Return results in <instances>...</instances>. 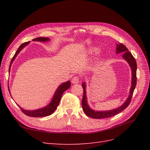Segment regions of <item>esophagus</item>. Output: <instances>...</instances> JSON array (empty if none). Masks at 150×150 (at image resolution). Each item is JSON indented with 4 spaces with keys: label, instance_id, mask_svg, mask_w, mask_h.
<instances>
[{
    "label": "esophagus",
    "instance_id": "esophagus-1",
    "mask_svg": "<svg viewBox=\"0 0 150 150\" xmlns=\"http://www.w3.org/2000/svg\"><path fill=\"white\" fill-rule=\"evenodd\" d=\"M79 81V76H75L72 79L71 82L72 84H78Z\"/></svg>",
    "mask_w": 150,
    "mask_h": 150
}]
</instances>
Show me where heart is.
Returning a JSON list of instances; mask_svg holds the SVG:
<instances>
[{
	"label": "heart",
	"mask_w": 150,
	"mask_h": 150,
	"mask_svg": "<svg viewBox=\"0 0 150 150\" xmlns=\"http://www.w3.org/2000/svg\"><path fill=\"white\" fill-rule=\"evenodd\" d=\"M99 48L96 46H92L88 49V53L90 54H94L99 52Z\"/></svg>",
	"instance_id": "obj_1"
}]
</instances>
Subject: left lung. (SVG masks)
<instances>
[{"label":"left lung","instance_id":"1","mask_svg":"<svg viewBox=\"0 0 150 150\" xmlns=\"http://www.w3.org/2000/svg\"><path fill=\"white\" fill-rule=\"evenodd\" d=\"M123 53L122 54V57L129 63V66L131 67L132 70V83H131V88L130 89L129 95L126 99L125 103L122 105L118 108H116L115 110H111V111H94L91 109H90L89 106L88 105L87 100H86V85L85 83L82 84V86L83 88V97L82 99V106L83 110L85 114L88 116L92 117L94 119H103V118H107V117H110L114 116L118 114L122 111H123L125 109L129 106V104L131 101V98L133 96V94L134 90L136 88L137 85V62L134 57L133 56L132 54L130 52L128 51V49L122 44L120 43L117 45L116 47V53Z\"/></svg>","mask_w":150,"mask_h":150}]
</instances>
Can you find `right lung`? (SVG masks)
Listing matches in <instances>:
<instances>
[{
  "label": "right lung",
  "instance_id": "right-lung-1",
  "mask_svg": "<svg viewBox=\"0 0 150 150\" xmlns=\"http://www.w3.org/2000/svg\"><path fill=\"white\" fill-rule=\"evenodd\" d=\"M49 40V39L48 38H38L34 39L33 40H38V41L46 42V41H47V40ZM29 43V41L22 44L19 46V47L18 48L17 51H16V54H14V56H13V57L12 59L11 64H10V67L11 66L12 63L13 61L14 60V59L16 58V56L21 51L22 49L24 48ZM9 69H10V67H9ZM70 86H71V82L69 81H67V82H66L62 84L61 85L59 86V88H57L55 94H54V95L52 100L51 101V103H50V104H49L46 107H44L41 109H39V110H38L27 111V110H23V109L20 108V106H19V108H21V110L22 111V112L24 113V114H25V115L28 116H30V117H44V116H47L51 115L54 111H55L57 107L59 105V102H60L61 96H62L63 93H64L67 89H69L70 88Z\"/></svg>",
  "mask_w": 150,
  "mask_h": 150
}]
</instances>
